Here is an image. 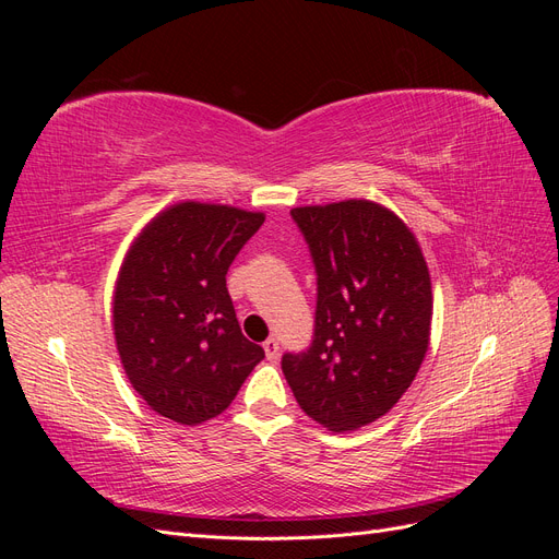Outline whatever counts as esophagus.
I'll list each match as a JSON object with an SVG mask.
<instances>
[{
    "mask_svg": "<svg viewBox=\"0 0 559 559\" xmlns=\"http://www.w3.org/2000/svg\"><path fill=\"white\" fill-rule=\"evenodd\" d=\"M263 349H265V357L273 361L280 357V341L277 337H267V341L263 343Z\"/></svg>",
    "mask_w": 559,
    "mask_h": 559,
    "instance_id": "esophagus-1",
    "label": "esophagus"
}]
</instances>
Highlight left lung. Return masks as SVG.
I'll list each match as a JSON object with an SVG mask.
<instances>
[{
    "mask_svg": "<svg viewBox=\"0 0 559 559\" xmlns=\"http://www.w3.org/2000/svg\"><path fill=\"white\" fill-rule=\"evenodd\" d=\"M317 270L314 341L284 354L298 405L343 433L386 415L425 361L433 294L415 233L373 200L292 210Z\"/></svg>",
    "mask_w": 559,
    "mask_h": 559,
    "instance_id": "left-lung-1",
    "label": "left lung"
}]
</instances>
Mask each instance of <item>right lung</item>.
Returning <instances> with one entry per match:
<instances>
[{
    "label": "right lung",
    "instance_id": "1",
    "mask_svg": "<svg viewBox=\"0 0 559 559\" xmlns=\"http://www.w3.org/2000/svg\"><path fill=\"white\" fill-rule=\"evenodd\" d=\"M263 212L183 200L132 240L111 324L126 376L151 411L186 427L222 415L263 357L235 317L226 273Z\"/></svg>",
    "mask_w": 559,
    "mask_h": 559
}]
</instances>
